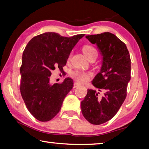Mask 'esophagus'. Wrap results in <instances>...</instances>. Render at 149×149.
<instances>
[{
	"instance_id": "esophagus-1",
	"label": "esophagus",
	"mask_w": 149,
	"mask_h": 149,
	"mask_svg": "<svg viewBox=\"0 0 149 149\" xmlns=\"http://www.w3.org/2000/svg\"><path fill=\"white\" fill-rule=\"evenodd\" d=\"M79 85V84H78V83H77V82H74V88H75V87H78Z\"/></svg>"
}]
</instances>
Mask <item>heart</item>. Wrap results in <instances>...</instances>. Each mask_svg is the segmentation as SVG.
Instances as JSON below:
<instances>
[{
  "mask_svg": "<svg viewBox=\"0 0 149 149\" xmlns=\"http://www.w3.org/2000/svg\"><path fill=\"white\" fill-rule=\"evenodd\" d=\"M84 52L87 58L93 54L97 53V50L95 49V48L93 47V46H91V45H86V46H85L84 47ZM70 56H71V55H70ZM70 75H71L72 77L77 81L78 82L85 83L89 81L91 74L89 73L81 71V70H76L71 72V73H70Z\"/></svg>",
  "mask_w": 149,
  "mask_h": 149,
  "instance_id": "b5f03b06",
  "label": "heart"
}]
</instances>
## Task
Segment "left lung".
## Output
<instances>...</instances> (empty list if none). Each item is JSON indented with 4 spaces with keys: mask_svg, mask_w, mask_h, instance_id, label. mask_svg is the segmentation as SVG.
I'll return each instance as SVG.
<instances>
[{
    "mask_svg": "<svg viewBox=\"0 0 149 149\" xmlns=\"http://www.w3.org/2000/svg\"><path fill=\"white\" fill-rule=\"evenodd\" d=\"M85 37L91 43L97 44L103 56L100 72L92 84L103 95L88 89L81 108L88 122L100 125L112 119L124 102L131 79V58L125 44L111 33Z\"/></svg>",
    "mask_w": 149,
    "mask_h": 149,
    "instance_id": "8db88e82",
    "label": "left lung"
}]
</instances>
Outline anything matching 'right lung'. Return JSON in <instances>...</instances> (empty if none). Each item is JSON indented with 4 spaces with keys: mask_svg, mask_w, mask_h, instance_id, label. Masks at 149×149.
<instances>
[{
    "mask_svg": "<svg viewBox=\"0 0 149 149\" xmlns=\"http://www.w3.org/2000/svg\"><path fill=\"white\" fill-rule=\"evenodd\" d=\"M84 35L66 37L47 32L34 37L25 48L20 67V93L27 110L39 121L52 120L73 88L71 78L50 85V76L55 68L62 71L70 52Z\"/></svg>",
    "mask_w": 149,
    "mask_h": 149,
    "instance_id": "1",
    "label": "right lung"
}]
</instances>
